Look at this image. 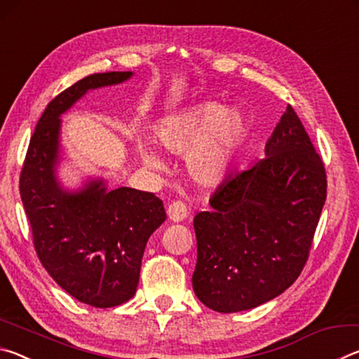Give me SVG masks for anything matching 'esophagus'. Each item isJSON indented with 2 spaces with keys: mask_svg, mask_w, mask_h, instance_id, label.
Here are the masks:
<instances>
[{
  "mask_svg": "<svg viewBox=\"0 0 359 359\" xmlns=\"http://www.w3.org/2000/svg\"><path fill=\"white\" fill-rule=\"evenodd\" d=\"M187 215H188V209L182 201H174L172 204H169V208H168L169 220L182 222V220H185Z\"/></svg>",
  "mask_w": 359,
  "mask_h": 359,
  "instance_id": "34e87169",
  "label": "esophagus"
}]
</instances>
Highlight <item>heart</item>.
<instances>
[{"instance_id":"obj_1","label":"heart","mask_w":359,"mask_h":359,"mask_svg":"<svg viewBox=\"0 0 359 359\" xmlns=\"http://www.w3.org/2000/svg\"><path fill=\"white\" fill-rule=\"evenodd\" d=\"M247 136V120L236 109L205 102L185 114L168 117L155 130L156 142L172 154H188L191 177L204 185L218 184L231 168ZM145 165L161 169L163 163L149 145L139 144Z\"/></svg>"}]
</instances>
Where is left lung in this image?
Masks as SVG:
<instances>
[{
  "instance_id": "8db88e82",
  "label": "left lung",
  "mask_w": 359,
  "mask_h": 359,
  "mask_svg": "<svg viewBox=\"0 0 359 359\" xmlns=\"http://www.w3.org/2000/svg\"><path fill=\"white\" fill-rule=\"evenodd\" d=\"M266 158L229 174L193 226V290L215 312L248 311L282 294L306 266L326 201V169L288 104Z\"/></svg>"
}]
</instances>
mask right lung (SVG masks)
I'll use <instances>...</instances> for the list:
<instances>
[{"label":"right lung","mask_w":359,"mask_h":359,"mask_svg":"<svg viewBox=\"0 0 359 359\" xmlns=\"http://www.w3.org/2000/svg\"><path fill=\"white\" fill-rule=\"evenodd\" d=\"M133 72H98L48 102L29 139L19 190L34 250L50 277L77 301L106 309L136 293L142 255L151 233L166 220L154 193L102 180L65 191L55 177L60 115L88 90L126 81Z\"/></svg>","instance_id":"add662e5"}]
</instances>
